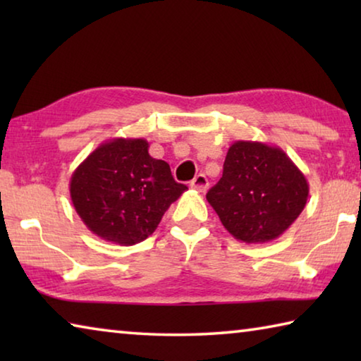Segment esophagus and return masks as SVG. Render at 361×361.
Segmentation results:
<instances>
[{
	"instance_id": "obj_1",
	"label": "esophagus",
	"mask_w": 361,
	"mask_h": 361,
	"mask_svg": "<svg viewBox=\"0 0 361 361\" xmlns=\"http://www.w3.org/2000/svg\"><path fill=\"white\" fill-rule=\"evenodd\" d=\"M191 188H194L195 191H199V192H205L207 189H209V180H207V176L204 173H199L191 181Z\"/></svg>"
}]
</instances>
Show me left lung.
Listing matches in <instances>:
<instances>
[{
  "mask_svg": "<svg viewBox=\"0 0 361 361\" xmlns=\"http://www.w3.org/2000/svg\"><path fill=\"white\" fill-rule=\"evenodd\" d=\"M309 183L279 146L232 143L223 176L207 200L234 239L245 243L276 240L301 215Z\"/></svg>",
  "mask_w": 361,
  "mask_h": 361,
  "instance_id": "left-lung-1",
  "label": "left lung"
}]
</instances>
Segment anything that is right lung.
<instances>
[{
	"instance_id": "obj_1",
	"label": "right lung",
	"mask_w": 361,
	"mask_h": 361,
	"mask_svg": "<svg viewBox=\"0 0 361 361\" xmlns=\"http://www.w3.org/2000/svg\"><path fill=\"white\" fill-rule=\"evenodd\" d=\"M148 148L143 138L108 140L73 172L71 202L100 239L126 247L143 242L188 189Z\"/></svg>"
}]
</instances>
